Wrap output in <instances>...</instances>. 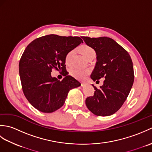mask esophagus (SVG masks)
I'll return each instance as SVG.
<instances>
[{"label": "esophagus", "instance_id": "esophagus-1", "mask_svg": "<svg viewBox=\"0 0 152 152\" xmlns=\"http://www.w3.org/2000/svg\"><path fill=\"white\" fill-rule=\"evenodd\" d=\"M81 85H82V86H85L87 85V83L86 82H82Z\"/></svg>", "mask_w": 152, "mask_h": 152}]
</instances>
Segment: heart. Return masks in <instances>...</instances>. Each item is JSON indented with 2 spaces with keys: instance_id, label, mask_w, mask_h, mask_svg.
Listing matches in <instances>:
<instances>
[{
  "instance_id": "heart-1",
  "label": "heart",
  "mask_w": 152,
  "mask_h": 152,
  "mask_svg": "<svg viewBox=\"0 0 152 152\" xmlns=\"http://www.w3.org/2000/svg\"><path fill=\"white\" fill-rule=\"evenodd\" d=\"M79 50L80 51V52H81L87 59H88L89 56L95 54V50H93V48L87 44L82 45V46L80 47ZM74 53V50H70L67 53L65 57L66 64H70L71 63V61H72ZM90 72H91V70L89 69H80V68H75V69L71 70L70 73V75L73 76L74 78L78 80H83L87 76L89 75L90 74Z\"/></svg>"
}]
</instances>
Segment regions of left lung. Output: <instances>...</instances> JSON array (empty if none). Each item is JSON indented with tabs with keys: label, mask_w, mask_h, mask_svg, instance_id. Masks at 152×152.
Here are the masks:
<instances>
[{
	"label": "left lung",
	"mask_w": 152,
	"mask_h": 152,
	"mask_svg": "<svg viewBox=\"0 0 152 152\" xmlns=\"http://www.w3.org/2000/svg\"><path fill=\"white\" fill-rule=\"evenodd\" d=\"M86 44L96 52V62L91 75L93 81L105 78L94 95L86 99L87 107L98 116L114 114L121 107L134 82L133 62L129 54L115 40L108 37H82Z\"/></svg>",
	"instance_id": "left-lung-1"
}]
</instances>
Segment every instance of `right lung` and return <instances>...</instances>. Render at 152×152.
<instances>
[{
	"label": "right lung",
	"instance_id": "right-lung-1",
	"mask_svg": "<svg viewBox=\"0 0 152 152\" xmlns=\"http://www.w3.org/2000/svg\"><path fill=\"white\" fill-rule=\"evenodd\" d=\"M83 43L78 37L46 35L32 41L19 63L21 87L25 97L42 112L51 113L62 106L70 89L80 83L72 76L63 80L52 78V70H66L67 53Z\"/></svg>",
	"mask_w": 152,
	"mask_h": 152
}]
</instances>
